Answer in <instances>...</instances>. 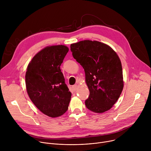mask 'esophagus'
I'll return each mask as SVG.
<instances>
[{
    "mask_svg": "<svg viewBox=\"0 0 151 151\" xmlns=\"http://www.w3.org/2000/svg\"><path fill=\"white\" fill-rule=\"evenodd\" d=\"M77 87H78V85L76 84V85H74L72 86V88L74 91H76L77 90Z\"/></svg>",
    "mask_w": 151,
    "mask_h": 151,
    "instance_id": "34e87169",
    "label": "esophagus"
}]
</instances>
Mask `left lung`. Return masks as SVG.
Segmentation results:
<instances>
[{"label":"left lung","instance_id":"left-lung-1","mask_svg":"<svg viewBox=\"0 0 151 151\" xmlns=\"http://www.w3.org/2000/svg\"><path fill=\"white\" fill-rule=\"evenodd\" d=\"M72 55L84 69L90 91L86 107L95 113L109 110L124 87L121 60L114 50L103 43L84 40L70 45Z\"/></svg>","mask_w":151,"mask_h":151}]
</instances>
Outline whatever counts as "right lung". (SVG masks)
<instances>
[{
	"mask_svg": "<svg viewBox=\"0 0 151 151\" xmlns=\"http://www.w3.org/2000/svg\"><path fill=\"white\" fill-rule=\"evenodd\" d=\"M68 51L65 45L47 47L33 57L27 68L26 85L30 100L40 111L52 118L65 113L71 99L60 69Z\"/></svg>",
	"mask_w": 151,
	"mask_h": 151,
	"instance_id": "add662e5",
	"label": "right lung"
}]
</instances>
